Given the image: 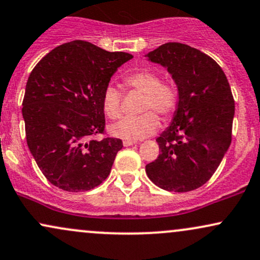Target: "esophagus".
I'll list each match as a JSON object with an SVG mask.
<instances>
[{
    "label": "esophagus",
    "instance_id": "obj_1",
    "mask_svg": "<svg viewBox=\"0 0 260 260\" xmlns=\"http://www.w3.org/2000/svg\"><path fill=\"white\" fill-rule=\"evenodd\" d=\"M137 142L136 140H123V145L124 146H131L133 145V144H136Z\"/></svg>",
    "mask_w": 260,
    "mask_h": 260
}]
</instances>
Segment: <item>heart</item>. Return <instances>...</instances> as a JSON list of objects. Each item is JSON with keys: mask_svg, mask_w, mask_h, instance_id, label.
I'll use <instances>...</instances> for the list:
<instances>
[{"mask_svg": "<svg viewBox=\"0 0 260 260\" xmlns=\"http://www.w3.org/2000/svg\"><path fill=\"white\" fill-rule=\"evenodd\" d=\"M131 89L145 94L142 110L146 111L136 117H124L111 126L114 137L124 140H138L154 133L160 124L157 115L162 117L173 116L179 105V89L174 83L164 82L160 74L150 70L136 71L124 79ZM103 110L110 120H117L122 115V94L114 84L105 87L103 93Z\"/></svg>", "mask_w": 260, "mask_h": 260, "instance_id": "b5f03b06", "label": "heart"}]
</instances>
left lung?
Instances as JSON below:
<instances>
[{
  "mask_svg": "<svg viewBox=\"0 0 260 260\" xmlns=\"http://www.w3.org/2000/svg\"><path fill=\"white\" fill-rule=\"evenodd\" d=\"M148 58L167 68L180 98L171 126L156 139L161 152L145 166L146 174L167 191H191L211 179L230 146V84L214 59L184 43H165Z\"/></svg>",
  "mask_w": 260,
  "mask_h": 260,
  "instance_id": "left-lung-1",
  "label": "left lung"
}]
</instances>
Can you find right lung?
Returning a JSON list of instances; mask_svg holds the SVG:
<instances>
[{
  "label": "right lung",
  "mask_w": 260,
  "mask_h": 260,
  "mask_svg": "<svg viewBox=\"0 0 260 260\" xmlns=\"http://www.w3.org/2000/svg\"><path fill=\"white\" fill-rule=\"evenodd\" d=\"M133 55L108 52L87 41L55 47L31 71L23 99L26 143L49 183L70 192L88 191L110 174L118 138L105 134L103 93Z\"/></svg>",
  "instance_id": "obj_1"
}]
</instances>
